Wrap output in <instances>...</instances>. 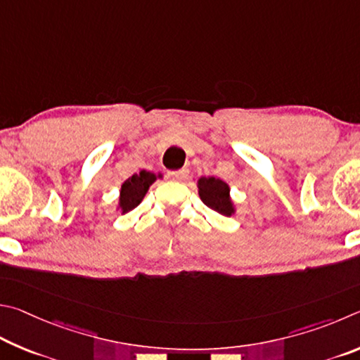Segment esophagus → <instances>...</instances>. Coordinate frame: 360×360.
Wrapping results in <instances>:
<instances>
[{"label":"esophagus","instance_id":"34e87169","mask_svg":"<svg viewBox=\"0 0 360 360\" xmlns=\"http://www.w3.org/2000/svg\"><path fill=\"white\" fill-rule=\"evenodd\" d=\"M167 175H169V179H172V180H184L185 176L188 175V170H186V169L170 170V172H169Z\"/></svg>","mask_w":360,"mask_h":360}]
</instances>
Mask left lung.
<instances>
[{
	"label": "left lung",
	"instance_id": "obj_1",
	"mask_svg": "<svg viewBox=\"0 0 360 360\" xmlns=\"http://www.w3.org/2000/svg\"><path fill=\"white\" fill-rule=\"evenodd\" d=\"M199 196L202 202L210 207L221 215L231 217L234 212V207L229 199V186L223 180L215 179V176H202L199 180Z\"/></svg>",
	"mask_w": 360,
	"mask_h": 360
}]
</instances>
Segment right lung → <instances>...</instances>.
Wrapping results in <instances>:
<instances>
[{"label":"right lung","mask_w":360,"mask_h":360,"mask_svg":"<svg viewBox=\"0 0 360 360\" xmlns=\"http://www.w3.org/2000/svg\"><path fill=\"white\" fill-rule=\"evenodd\" d=\"M155 180V174L145 172V170L126 180L122 185V191H120V209H122V213H128L132 209H136Z\"/></svg>","instance_id":"1"}]
</instances>
